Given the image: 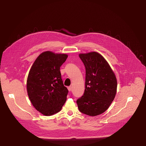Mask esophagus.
<instances>
[{
	"label": "esophagus",
	"instance_id": "1",
	"mask_svg": "<svg viewBox=\"0 0 146 146\" xmlns=\"http://www.w3.org/2000/svg\"><path fill=\"white\" fill-rule=\"evenodd\" d=\"M68 90H69V91H72V89H73V87H72V86H69V87H68Z\"/></svg>",
	"mask_w": 146,
	"mask_h": 146
}]
</instances>
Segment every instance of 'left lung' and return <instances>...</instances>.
Wrapping results in <instances>:
<instances>
[{
    "label": "left lung",
    "instance_id": "obj_1",
    "mask_svg": "<svg viewBox=\"0 0 146 146\" xmlns=\"http://www.w3.org/2000/svg\"><path fill=\"white\" fill-rule=\"evenodd\" d=\"M86 68L85 91L77 100L83 114L96 116L105 112L113 101L117 87L115 76L106 59L96 52L80 54Z\"/></svg>",
    "mask_w": 146,
    "mask_h": 146
}]
</instances>
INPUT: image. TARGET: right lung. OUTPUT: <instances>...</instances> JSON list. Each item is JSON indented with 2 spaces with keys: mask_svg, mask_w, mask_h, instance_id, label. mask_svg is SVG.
<instances>
[{
  "mask_svg": "<svg viewBox=\"0 0 146 146\" xmlns=\"http://www.w3.org/2000/svg\"><path fill=\"white\" fill-rule=\"evenodd\" d=\"M68 55L51 51L41 53L29 71L27 88L34 108L44 115H52L62 109L68 94L61 78L60 67Z\"/></svg>",
  "mask_w": 146,
  "mask_h": 146,
  "instance_id": "right-lung-1",
  "label": "right lung"
}]
</instances>
